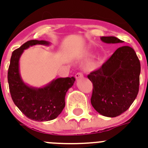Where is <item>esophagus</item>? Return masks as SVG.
Instances as JSON below:
<instances>
[{
  "label": "esophagus",
  "mask_w": 148,
  "mask_h": 148,
  "mask_svg": "<svg viewBox=\"0 0 148 148\" xmlns=\"http://www.w3.org/2000/svg\"><path fill=\"white\" fill-rule=\"evenodd\" d=\"M83 75L82 73H77L75 74V77L76 79H78V78H81V77H83Z\"/></svg>",
  "instance_id": "obj_1"
}]
</instances>
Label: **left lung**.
<instances>
[{"mask_svg": "<svg viewBox=\"0 0 148 148\" xmlns=\"http://www.w3.org/2000/svg\"><path fill=\"white\" fill-rule=\"evenodd\" d=\"M106 44L123 43L115 36H101ZM140 62L129 46L118 48L99 69L88 75L93 83L90 102L104 116L116 117L131 106L139 91Z\"/></svg>", "mask_w": 148, "mask_h": 148, "instance_id": "left-lung-1", "label": "left lung"}]
</instances>
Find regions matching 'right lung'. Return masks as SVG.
I'll use <instances>...</instances> for the list:
<instances>
[{
  "label": "right lung",
  "mask_w": 148,
  "mask_h": 148,
  "mask_svg": "<svg viewBox=\"0 0 148 148\" xmlns=\"http://www.w3.org/2000/svg\"><path fill=\"white\" fill-rule=\"evenodd\" d=\"M45 40H30L13 52L8 71V82L11 98L26 116L36 122H47L59 116L65 106L67 91L75 83L74 77H59L42 88L28 86L19 72V60L24 49L36 45L48 46Z\"/></svg>",
  "instance_id": "right-lung-1"
}]
</instances>
